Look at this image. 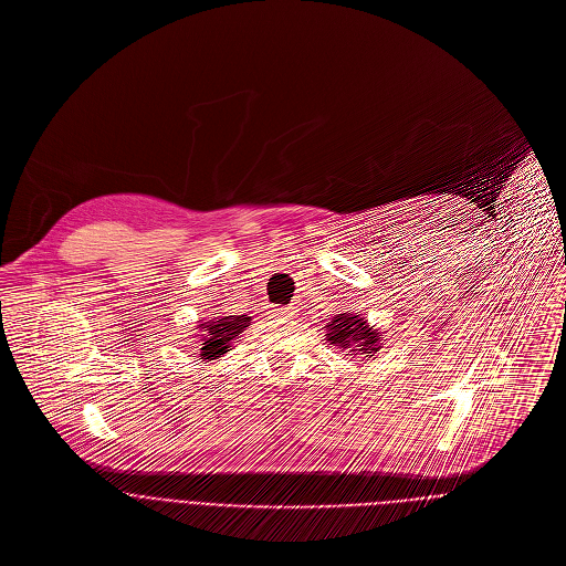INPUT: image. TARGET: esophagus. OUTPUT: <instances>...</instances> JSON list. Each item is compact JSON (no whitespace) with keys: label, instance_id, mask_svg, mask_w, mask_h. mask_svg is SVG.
Wrapping results in <instances>:
<instances>
[{"label":"esophagus","instance_id":"34e87169","mask_svg":"<svg viewBox=\"0 0 566 566\" xmlns=\"http://www.w3.org/2000/svg\"><path fill=\"white\" fill-rule=\"evenodd\" d=\"M296 312H298L296 307H274V310H272V316H276V318H285V321H287V318H294V316H296Z\"/></svg>","mask_w":566,"mask_h":566}]
</instances>
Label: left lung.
<instances>
[{
  "label": "left lung",
  "instance_id": "1",
  "mask_svg": "<svg viewBox=\"0 0 566 566\" xmlns=\"http://www.w3.org/2000/svg\"><path fill=\"white\" fill-rule=\"evenodd\" d=\"M325 329V340L340 349L347 352L352 358H374L385 343V332L380 327L371 325L363 314L358 312H340L334 314L332 321L323 327Z\"/></svg>",
  "mask_w": 566,
  "mask_h": 566
}]
</instances>
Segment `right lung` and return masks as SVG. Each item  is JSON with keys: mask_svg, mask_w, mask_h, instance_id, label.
Instances as JSON below:
<instances>
[{"mask_svg": "<svg viewBox=\"0 0 566 566\" xmlns=\"http://www.w3.org/2000/svg\"><path fill=\"white\" fill-rule=\"evenodd\" d=\"M252 316L248 314H234V316H212V318H201L197 321L199 336V354L201 363H217L221 356H226L232 349V343L241 338L245 327H250Z\"/></svg>", "mask_w": 566, "mask_h": 566, "instance_id": "1", "label": "right lung"}]
</instances>
